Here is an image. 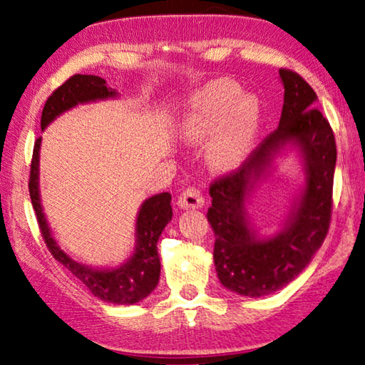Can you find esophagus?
I'll use <instances>...</instances> for the list:
<instances>
[{"mask_svg": "<svg viewBox=\"0 0 365 365\" xmlns=\"http://www.w3.org/2000/svg\"><path fill=\"white\" fill-rule=\"evenodd\" d=\"M177 205L182 209H195V207H202L205 206V196L197 188L188 187L185 188L180 196H178Z\"/></svg>", "mask_w": 365, "mask_h": 365, "instance_id": "1", "label": "esophagus"}]
</instances>
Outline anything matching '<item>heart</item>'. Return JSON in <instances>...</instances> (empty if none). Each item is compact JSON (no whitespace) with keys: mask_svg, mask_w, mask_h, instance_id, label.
Listing matches in <instances>:
<instances>
[{"mask_svg":"<svg viewBox=\"0 0 365 365\" xmlns=\"http://www.w3.org/2000/svg\"><path fill=\"white\" fill-rule=\"evenodd\" d=\"M261 113L256 95L242 93V86L230 78H219L193 96L182 133L201 140L215 132L207 145V160L214 169L230 170L248 156Z\"/></svg>","mask_w":365,"mask_h":365,"instance_id":"obj_1","label":"heart"}]
</instances>
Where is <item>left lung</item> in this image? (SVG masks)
Listing matches in <instances>:
<instances>
[{
  "instance_id": "left-lung-1",
  "label": "left lung",
  "mask_w": 365,
  "mask_h": 365,
  "mask_svg": "<svg viewBox=\"0 0 365 365\" xmlns=\"http://www.w3.org/2000/svg\"><path fill=\"white\" fill-rule=\"evenodd\" d=\"M285 88L280 123L238 169L215 177L207 209L219 280L232 292L259 298L277 292L298 277L329 233L336 164L335 135L316 106L317 95L298 72L280 69ZM298 144L307 158L308 182L299 211L287 230L270 240H256L245 224L244 196L269 162L271 153L286 143Z\"/></svg>"
}]
</instances>
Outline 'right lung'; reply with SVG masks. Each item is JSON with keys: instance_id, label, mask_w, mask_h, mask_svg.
Segmentation results:
<instances>
[{"instance_id": "right-lung-1", "label": "right lung", "mask_w": 365, "mask_h": 365, "mask_svg": "<svg viewBox=\"0 0 365 365\" xmlns=\"http://www.w3.org/2000/svg\"><path fill=\"white\" fill-rule=\"evenodd\" d=\"M115 96L106 86V80L96 76L76 73L58 86L45 103L41 113V130L54 117L71 109L78 103ZM41 138H36L34 145L32 164H30L29 191L30 200L38 222L41 237L53 257L72 272L83 285L98 298L113 302V304H135L146 298L156 288L160 274V261L158 255V240L164 227L172 219L170 193L154 195L143 202L137 219V250L130 261L115 270H93L78 264L66 255L54 242L46 224L45 214L41 211L38 195V151Z\"/></svg>"}]
</instances>
